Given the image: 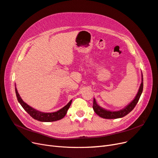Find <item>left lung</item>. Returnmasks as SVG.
Wrapping results in <instances>:
<instances>
[{"label": "left lung", "mask_w": 158, "mask_h": 158, "mask_svg": "<svg viewBox=\"0 0 158 158\" xmlns=\"http://www.w3.org/2000/svg\"><path fill=\"white\" fill-rule=\"evenodd\" d=\"M142 91H143V75L142 74V82L140 84V86L139 88V89H138V92L135 99H134L127 106H126L124 109L117 111H108V110L105 109L100 107L99 106H98L96 103V101H95V99L94 98V103H93L94 111L98 114V115L103 118L113 119V118H121V117H125L131 111H132V109L135 108L136 105L138 102V100H139L140 98Z\"/></svg>", "instance_id": "8db88e82"}]
</instances>
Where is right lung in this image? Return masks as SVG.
Listing matches in <instances>:
<instances>
[{
	"instance_id": "1",
	"label": "right lung",
	"mask_w": 158,
	"mask_h": 158,
	"mask_svg": "<svg viewBox=\"0 0 158 158\" xmlns=\"http://www.w3.org/2000/svg\"><path fill=\"white\" fill-rule=\"evenodd\" d=\"M15 91L18 101L20 103L22 107L23 108V109H24L32 118L41 122H52L60 120V119L63 118L66 115V114L67 113L68 109H69L72 103V100H70L67 105H66L64 107L60 109L59 111H57L56 112L44 113L37 111V110L32 108L30 106H28V105L23 102L20 98L16 88H15Z\"/></svg>"
}]
</instances>
